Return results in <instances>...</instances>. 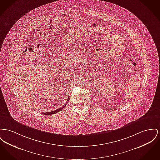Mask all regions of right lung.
Segmentation results:
<instances>
[{
    "label": "right lung",
    "mask_w": 160,
    "mask_h": 160,
    "mask_svg": "<svg viewBox=\"0 0 160 160\" xmlns=\"http://www.w3.org/2000/svg\"><path fill=\"white\" fill-rule=\"evenodd\" d=\"M69 97H68V102L69 101ZM68 102H66V103H68ZM66 104H64V105H63V106L62 107V108H58V109H57L56 110H55V111H51V112H44L42 113V114H44V115H52V114H54V113H56L57 112H59L60 110H62L65 106H66Z\"/></svg>",
    "instance_id": "obj_1"
}]
</instances>
